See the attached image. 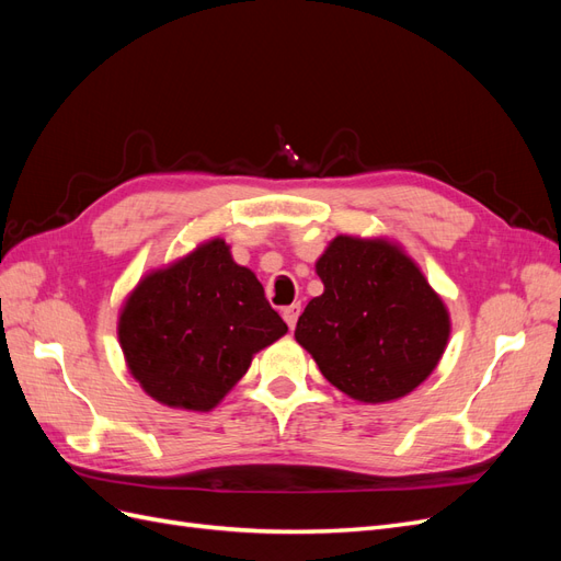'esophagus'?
<instances>
[{
  "mask_svg": "<svg viewBox=\"0 0 561 561\" xmlns=\"http://www.w3.org/2000/svg\"><path fill=\"white\" fill-rule=\"evenodd\" d=\"M299 311H301V307H299V304H290V307H283V311H280L283 320L287 322V328H290V330H295V325H297V318H299Z\"/></svg>",
  "mask_w": 561,
  "mask_h": 561,
  "instance_id": "obj_1",
  "label": "esophagus"
}]
</instances>
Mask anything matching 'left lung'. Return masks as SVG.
I'll list each match as a JSON object with an SVG mask.
<instances>
[{
    "label": "left lung",
    "mask_w": 561,
    "mask_h": 561,
    "mask_svg": "<svg viewBox=\"0 0 561 561\" xmlns=\"http://www.w3.org/2000/svg\"><path fill=\"white\" fill-rule=\"evenodd\" d=\"M316 274L325 290L307 304L295 339L332 386L379 404L433 375L451 332L449 311L398 243L342 233Z\"/></svg>",
    "instance_id": "obj_1"
}]
</instances>
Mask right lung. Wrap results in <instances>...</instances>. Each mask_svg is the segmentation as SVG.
Segmentation results:
<instances>
[{"label": "right lung", "instance_id": "right-lung-1", "mask_svg": "<svg viewBox=\"0 0 561 561\" xmlns=\"http://www.w3.org/2000/svg\"><path fill=\"white\" fill-rule=\"evenodd\" d=\"M133 379L161 404L210 412L245 375L252 355L287 332L250 268L222 239L149 271L118 313Z\"/></svg>", "mask_w": 561, "mask_h": 561}]
</instances>
